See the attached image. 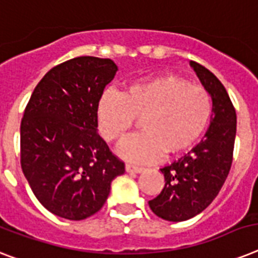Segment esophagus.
Returning <instances> with one entry per match:
<instances>
[{
  "mask_svg": "<svg viewBox=\"0 0 258 258\" xmlns=\"http://www.w3.org/2000/svg\"><path fill=\"white\" fill-rule=\"evenodd\" d=\"M125 171L130 173H140L143 172L144 168L143 167H138V165H133V164H127L125 165Z\"/></svg>",
  "mask_w": 258,
  "mask_h": 258,
  "instance_id": "1",
  "label": "esophagus"
}]
</instances>
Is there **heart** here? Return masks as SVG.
<instances>
[{"label": "heart", "mask_w": 258, "mask_h": 258, "mask_svg": "<svg viewBox=\"0 0 258 258\" xmlns=\"http://www.w3.org/2000/svg\"><path fill=\"white\" fill-rule=\"evenodd\" d=\"M212 99L202 86L175 74L135 82L122 94L107 91L96 107L98 127L104 139L116 143L142 118L143 133L125 139L120 158L133 163H154L162 155H179L194 147L208 127Z\"/></svg>", "instance_id": "obj_1"}]
</instances>
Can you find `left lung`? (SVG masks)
Returning a JSON list of instances; mask_svg holds the SVG:
<instances>
[{
	"label": "left lung",
	"instance_id": "obj_1",
	"mask_svg": "<svg viewBox=\"0 0 258 258\" xmlns=\"http://www.w3.org/2000/svg\"><path fill=\"white\" fill-rule=\"evenodd\" d=\"M212 99L208 131L202 142L177 162L160 168L165 185L150 200V208L167 221H185L202 213L215 200L225 183L233 159L236 111L223 83L208 69L190 60Z\"/></svg>",
	"mask_w": 258,
	"mask_h": 258
}]
</instances>
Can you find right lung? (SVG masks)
Segmentation results:
<instances>
[{
  "instance_id": "obj_1",
  "label": "right lung",
  "mask_w": 258,
  "mask_h": 258,
  "mask_svg": "<svg viewBox=\"0 0 258 258\" xmlns=\"http://www.w3.org/2000/svg\"><path fill=\"white\" fill-rule=\"evenodd\" d=\"M114 60L78 56L53 68L34 89L21 123V167L35 198L68 220H85L124 173L98 134L96 107L114 79Z\"/></svg>"
}]
</instances>
